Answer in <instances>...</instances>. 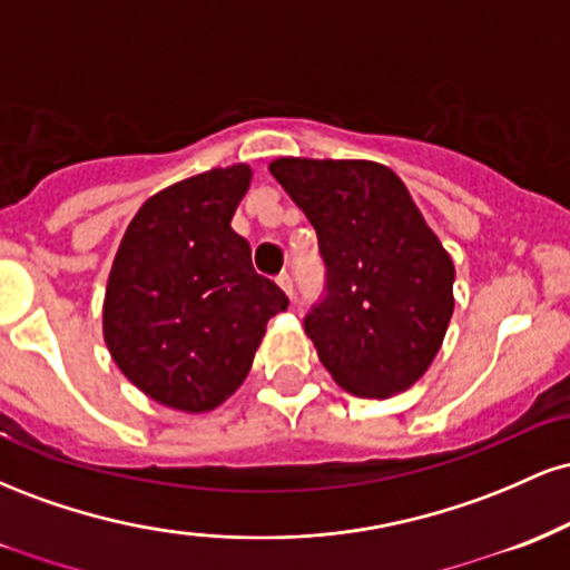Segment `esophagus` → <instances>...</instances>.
<instances>
[{
  "label": "esophagus",
  "mask_w": 570,
  "mask_h": 570,
  "mask_svg": "<svg viewBox=\"0 0 570 570\" xmlns=\"http://www.w3.org/2000/svg\"><path fill=\"white\" fill-rule=\"evenodd\" d=\"M278 281V286H281V289H284L286 292V297H294V284H292V276H289V273H281V276L276 278Z\"/></svg>",
  "instance_id": "obj_1"
}]
</instances>
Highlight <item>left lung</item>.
Here are the masks:
<instances>
[{"label": "left lung", "mask_w": 570, "mask_h": 570, "mask_svg": "<svg viewBox=\"0 0 570 570\" xmlns=\"http://www.w3.org/2000/svg\"><path fill=\"white\" fill-rule=\"evenodd\" d=\"M271 174L316 227L330 294L305 318L332 381L389 399L426 375L453 316L455 265L383 163L276 158Z\"/></svg>", "instance_id": "obj_1"}]
</instances>
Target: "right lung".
<instances>
[{"label":"right lung","instance_id":"1","mask_svg":"<svg viewBox=\"0 0 570 570\" xmlns=\"http://www.w3.org/2000/svg\"><path fill=\"white\" fill-rule=\"evenodd\" d=\"M252 166L233 163L141 203L117 246L104 294V343L141 394L212 412L252 370L267 322L289 299L252 267L233 230Z\"/></svg>","mask_w":570,"mask_h":570}]
</instances>
